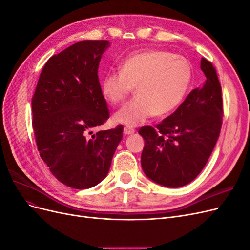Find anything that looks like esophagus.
<instances>
[{
  "instance_id": "1",
  "label": "esophagus",
  "mask_w": 250,
  "mask_h": 250,
  "mask_svg": "<svg viewBox=\"0 0 250 250\" xmlns=\"http://www.w3.org/2000/svg\"><path fill=\"white\" fill-rule=\"evenodd\" d=\"M135 132V130L133 129L132 127H129V126H126L124 127V134L126 135H129V134H133Z\"/></svg>"
}]
</instances>
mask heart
<instances>
[{
	"label": "heart",
	"instance_id": "1",
	"mask_svg": "<svg viewBox=\"0 0 250 250\" xmlns=\"http://www.w3.org/2000/svg\"><path fill=\"white\" fill-rule=\"evenodd\" d=\"M191 80V64L185 57L152 49L128 56L121 71L105 75L102 93L108 102L121 104L137 86V97L113 117L116 122L131 127L153 115L164 117L175 110Z\"/></svg>",
	"mask_w": 250,
	"mask_h": 250
}]
</instances>
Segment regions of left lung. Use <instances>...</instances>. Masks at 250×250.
Segmentation results:
<instances>
[{
    "mask_svg": "<svg viewBox=\"0 0 250 250\" xmlns=\"http://www.w3.org/2000/svg\"><path fill=\"white\" fill-rule=\"evenodd\" d=\"M206 81L188 95L172 115L155 128L144 126L142 168L154 183L168 188L190 184L198 176L221 131L223 101L214 65L202 58Z\"/></svg>",
    "mask_w": 250,
    "mask_h": 250,
    "instance_id": "left-lung-1",
    "label": "left lung"
}]
</instances>
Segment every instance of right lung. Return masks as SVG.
Masks as SVG:
<instances>
[{
    "label": "right lung",
    "instance_id": "right-lung-1",
    "mask_svg": "<svg viewBox=\"0 0 250 250\" xmlns=\"http://www.w3.org/2000/svg\"><path fill=\"white\" fill-rule=\"evenodd\" d=\"M107 41H81L44 64L32 97V126L42 160L77 190L106 177L123 126L95 130L109 118L98 69Z\"/></svg>",
    "mask_w": 250,
    "mask_h": 250
}]
</instances>
